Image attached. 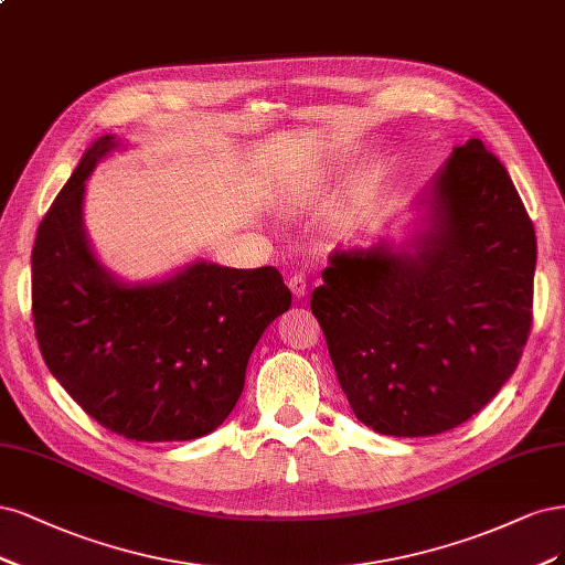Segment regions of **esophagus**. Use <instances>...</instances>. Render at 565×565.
Here are the masks:
<instances>
[{"label": "esophagus", "instance_id": "1", "mask_svg": "<svg viewBox=\"0 0 565 565\" xmlns=\"http://www.w3.org/2000/svg\"><path fill=\"white\" fill-rule=\"evenodd\" d=\"M288 288H290V294H294L296 298H305L307 296V279H305V275H294L288 279Z\"/></svg>", "mask_w": 565, "mask_h": 565}]
</instances>
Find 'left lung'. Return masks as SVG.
<instances>
[{"instance_id": "8db88e82", "label": "left lung", "mask_w": 565, "mask_h": 565, "mask_svg": "<svg viewBox=\"0 0 565 565\" xmlns=\"http://www.w3.org/2000/svg\"><path fill=\"white\" fill-rule=\"evenodd\" d=\"M429 202L415 253L333 250L309 302L342 392L377 434L462 425L531 335L535 230L500 159L479 138L455 148Z\"/></svg>"}]
</instances>
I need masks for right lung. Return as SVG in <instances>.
Here are the masks:
<instances>
[{"mask_svg": "<svg viewBox=\"0 0 565 565\" xmlns=\"http://www.w3.org/2000/svg\"><path fill=\"white\" fill-rule=\"evenodd\" d=\"M117 142L98 138L40 223L32 319L51 375L98 425L136 441H190L239 402L263 331L290 307L277 267L194 263L161 284L107 275L82 225L84 180Z\"/></svg>", "mask_w": 565, "mask_h": 565, "instance_id": "right-lung-1", "label": "right lung"}]
</instances>
